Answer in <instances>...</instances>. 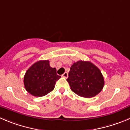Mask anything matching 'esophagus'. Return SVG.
I'll return each mask as SVG.
<instances>
[{
	"mask_svg": "<svg viewBox=\"0 0 130 130\" xmlns=\"http://www.w3.org/2000/svg\"><path fill=\"white\" fill-rule=\"evenodd\" d=\"M62 77H65V78H67V77H68V73H67V72H65V73H64L62 75Z\"/></svg>",
	"mask_w": 130,
	"mask_h": 130,
	"instance_id": "esophagus-1",
	"label": "esophagus"
}]
</instances>
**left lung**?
<instances>
[{"instance_id":"1","label":"left lung","mask_w":130,"mask_h":130,"mask_svg":"<svg viewBox=\"0 0 130 130\" xmlns=\"http://www.w3.org/2000/svg\"><path fill=\"white\" fill-rule=\"evenodd\" d=\"M67 81L72 92L84 98L98 95L105 85L100 70L90 61L82 60L71 67Z\"/></svg>"}]
</instances>
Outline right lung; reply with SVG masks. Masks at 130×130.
Wrapping results in <instances>:
<instances>
[{
	"label": "right lung",
	"instance_id": "1",
	"mask_svg": "<svg viewBox=\"0 0 130 130\" xmlns=\"http://www.w3.org/2000/svg\"><path fill=\"white\" fill-rule=\"evenodd\" d=\"M60 77L56 74V68L51 67L48 60H40L25 72L24 87L33 96H44L53 90L56 82Z\"/></svg>",
	"mask_w": 130,
	"mask_h": 130
}]
</instances>
